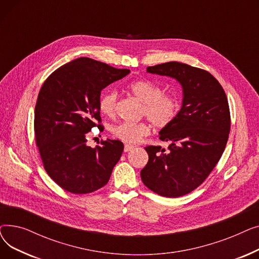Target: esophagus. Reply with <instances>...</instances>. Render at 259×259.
<instances>
[{
    "label": "esophagus",
    "instance_id": "1",
    "mask_svg": "<svg viewBox=\"0 0 259 259\" xmlns=\"http://www.w3.org/2000/svg\"><path fill=\"white\" fill-rule=\"evenodd\" d=\"M133 146H130V145H125V147H124V151L125 152H129V151H131V150H133Z\"/></svg>",
    "mask_w": 259,
    "mask_h": 259
}]
</instances>
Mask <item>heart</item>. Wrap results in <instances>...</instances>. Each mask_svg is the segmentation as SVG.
Instances as JSON below:
<instances>
[{
  "label": "heart",
  "mask_w": 259,
  "mask_h": 259,
  "mask_svg": "<svg viewBox=\"0 0 259 259\" xmlns=\"http://www.w3.org/2000/svg\"><path fill=\"white\" fill-rule=\"evenodd\" d=\"M129 90L135 99L144 104L143 115L156 128H164L178 115L181 104L174 94H165L159 86L149 80H135L129 85ZM117 94L113 91L106 92L100 101L102 113L113 116L116 109ZM150 132L146 122L121 121L111 128L113 137L126 144H137Z\"/></svg>",
  "instance_id": "b5f03b06"
}]
</instances>
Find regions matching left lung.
I'll return each instance as SVG.
<instances>
[{"instance_id": "1", "label": "left lung", "mask_w": 259, "mask_h": 259, "mask_svg": "<svg viewBox=\"0 0 259 259\" xmlns=\"http://www.w3.org/2000/svg\"><path fill=\"white\" fill-rule=\"evenodd\" d=\"M148 73L169 76L183 89L182 107L176 117L159 131L168 142L145 148L149 155L141 171L143 183L166 197L193 191L219 162L230 132V111L226 93L211 73L187 64L168 62L147 68Z\"/></svg>"}]
</instances>
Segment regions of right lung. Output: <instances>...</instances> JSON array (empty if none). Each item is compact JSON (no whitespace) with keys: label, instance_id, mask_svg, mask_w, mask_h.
Masks as SVG:
<instances>
[{"label":"right lung","instance_id":"right-lung-1","mask_svg":"<svg viewBox=\"0 0 259 259\" xmlns=\"http://www.w3.org/2000/svg\"><path fill=\"white\" fill-rule=\"evenodd\" d=\"M129 72L78 58L51 73L40 88L34 109L35 142L46 172L66 191L91 193L110 179L124 145L107 139L91 148L87 133L101 120L102 90Z\"/></svg>","mask_w":259,"mask_h":259}]
</instances>
